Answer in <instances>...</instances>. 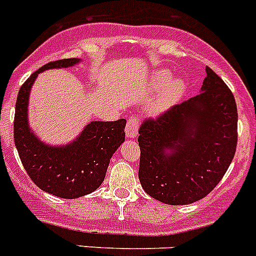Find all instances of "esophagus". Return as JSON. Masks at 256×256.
Returning <instances> with one entry per match:
<instances>
[{"label":"esophagus","mask_w":256,"mask_h":256,"mask_svg":"<svg viewBox=\"0 0 256 256\" xmlns=\"http://www.w3.org/2000/svg\"><path fill=\"white\" fill-rule=\"evenodd\" d=\"M138 126H140V122L136 116H132L128 119V123L126 126V134L128 138H136L138 136Z\"/></svg>","instance_id":"esophagus-1"}]
</instances>
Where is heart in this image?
<instances>
[{
    "mask_svg": "<svg viewBox=\"0 0 256 256\" xmlns=\"http://www.w3.org/2000/svg\"><path fill=\"white\" fill-rule=\"evenodd\" d=\"M147 88L150 91H160L151 105V114L161 116L171 110L186 92V82L182 77H172L170 70H154L148 77Z\"/></svg>",
    "mask_w": 256,
    "mask_h": 256,
    "instance_id": "heart-1",
    "label": "heart"
}]
</instances>
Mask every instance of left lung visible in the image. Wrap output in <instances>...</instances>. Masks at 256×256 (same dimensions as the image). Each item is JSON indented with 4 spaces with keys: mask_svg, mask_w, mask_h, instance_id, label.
Listing matches in <instances>:
<instances>
[{
    "mask_svg": "<svg viewBox=\"0 0 256 256\" xmlns=\"http://www.w3.org/2000/svg\"><path fill=\"white\" fill-rule=\"evenodd\" d=\"M200 94L140 128L138 178L144 190L165 204L204 198L221 182L235 156V98L210 67Z\"/></svg>",
    "mask_w": 256,
    "mask_h": 256,
    "instance_id": "8db88e82",
    "label": "left lung"
}]
</instances>
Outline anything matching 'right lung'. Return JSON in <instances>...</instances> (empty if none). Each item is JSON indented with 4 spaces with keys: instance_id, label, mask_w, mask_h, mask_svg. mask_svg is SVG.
<instances>
[{
    "instance_id": "1",
    "label": "right lung",
    "mask_w": 256,
    "mask_h": 256,
    "mask_svg": "<svg viewBox=\"0 0 256 256\" xmlns=\"http://www.w3.org/2000/svg\"><path fill=\"white\" fill-rule=\"evenodd\" d=\"M81 62L80 58H67L46 63L21 86L15 108V146L28 175L43 192L64 199L80 198L96 190L104 182L110 158L126 138V119L88 122L74 140L64 144H46L32 130L29 99L38 74Z\"/></svg>"
}]
</instances>
